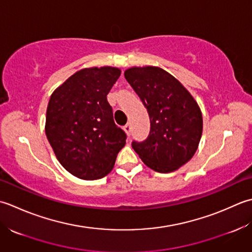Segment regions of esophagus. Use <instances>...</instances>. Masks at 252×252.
Here are the masks:
<instances>
[{
    "instance_id": "esophagus-1",
    "label": "esophagus",
    "mask_w": 252,
    "mask_h": 252,
    "mask_svg": "<svg viewBox=\"0 0 252 252\" xmlns=\"http://www.w3.org/2000/svg\"><path fill=\"white\" fill-rule=\"evenodd\" d=\"M124 130L126 131V133H127L128 136H130V132H131V126H130L129 123H128V124H126V125L124 126Z\"/></svg>"
}]
</instances>
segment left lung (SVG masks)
Segmentation results:
<instances>
[{"label": "left lung", "mask_w": 252, "mask_h": 252, "mask_svg": "<svg viewBox=\"0 0 252 252\" xmlns=\"http://www.w3.org/2000/svg\"><path fill=\"white\" fill-rule=\"evenodd\" d=\"M124 75L151 123L148 138L133 141V150L153 171H176L193 157L201 139L203 121L197 101L181 81L157 66H133Z\"/></svg>", "instance_id": "obj_1"}]
</instances>
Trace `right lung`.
<instances>
[{
	"label": "right lung",
	"mask_w": 252,
	"mask_h": 252,
	"mask_svg": "<svg viewBox=\"0 0 252 252\" xmlns=\"http://www.w3.org/2000/svg\"><path fill=\"white\" fill-rule=\"evenodd\" d=\"M120 76L112 66L83 68L50 96L45 135L62 166L80 179L107 175L126 143L106 99Z\"/></svg>",
	"instance_id": "right-lung-1"
}]
</instances>
